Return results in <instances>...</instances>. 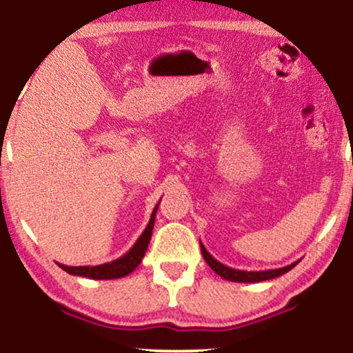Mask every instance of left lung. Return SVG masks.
<instances>
[{
	"label": "left lung",
	"mask_w": 353,
	"mask_h": 353,
	"mask_svg": "<svg viewBox=\"0 0 353 353\" xmlns=\"http://www.w3.org/2000/svg\"><path fill=\"white\" fill-rule=\"evenodd\" d=\"M201 250H202V255H204L205 262L209 263V267L214 270V272L221 276L226 281H234V283H260V281H267V279H273V278H278L281 276V274L288 273L289 270H292L296 265L299 263L294 262L291 265H288V267H283V268H274V270H262V272H244V270H236V268H231V267H226L219 260L212 257V255L207 252V249L204 248V244L201 243Z\"/></svg>",
	"instance_id": "1"
}]
</instances>
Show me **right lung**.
<instances>
[{"instance_id":"add662e5","label":"right lung","mask_w":353,"mask_h":353,"mask_svg":"<svg viewBox=\"0 0 353 353\" xmlns=\"http://www.w3.org/2000/svg\"><path fill=\"white\" fill-rule=\"evenodd\" d=\"M157 209H159V202L156 204V207H154L151 219H149V223L146 228H144L141 236H139L137 243L133 244V248L130 249L127 254H123L122 257L103 265H94V267H90V265H86V267H67V265H62V263H57V265H59V267L69 274H75V276H83L90 279H117V278L127 276V274L132 273L133 270L141 263L144 254H146L148 244L149 241H151Z\"/></svg>"}]
</instances>
